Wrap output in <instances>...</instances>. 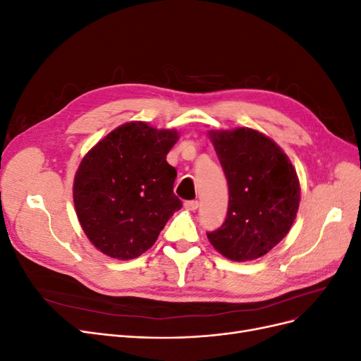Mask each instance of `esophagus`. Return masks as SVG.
<instances>
[{
  "instance_id": "1",
  "label": "esophagus",
  "mask_w": 361,
  "mask_h": 361,
  "mask_svg": "<svg viewBox=\"0 0 361 361\" xmlns=\"http://www.w3.org/2000/svg\"><path fill=\"white\" fill-rule=\"evenodd\" d=\"M185 209L187 211H195L199 207V202L197 200H190V202H185Z\"/></svg>"
}]
</instances>
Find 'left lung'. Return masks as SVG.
<instances>
[{
  "label": "left lung",
  "mask_w": 361,
  "mask_h": 361,
  "mask_svg": "<svg viewBox=\"0 0 361 361\" xmlns=\"http://www.w3.org/2000/svg\"><path fill=\"white\" fill-rule=\"evenodd\" d=\"M228 183V209L220 228L207 233L212 247L235 262L265 256L297 218L300 180L283 149L251 128L209 130Z\"/></svg>",
  "instance_id": "8db88e82"
}]
</instances>
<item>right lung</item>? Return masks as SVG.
I'll list each match as a JSON object with an SVG mask.
<instances>
[{"label":"right lung","mask_w":361,"mask_h":361,"mask_svg":"<svg viewBox=\"0 0 361 361\" xmlns=\"http://www.w3.org/2000/svg\"><path fill=\"white\" fill-rule=\"evenodd\" d=\"M178 130L146 122L120 125L87 152L73 179V203L89 241L118 260L155 244L182 202L173 192L176 169L167 154Z\"/></svg>","instance_id":"right-lung-1"}]
</instances>
